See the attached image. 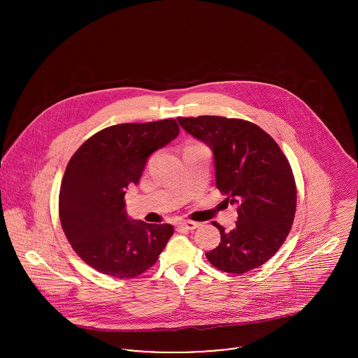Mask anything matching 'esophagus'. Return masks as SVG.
Instances as JSON below:
<instances>
[{"label": "esophagus", "mask_w": 358, "mask_h": 358, "mask_svg": "<svg viewBox=\"0 0 358 358\" xmlns=\"http://www.w3.org/2000/svg\"><path fill=\"white\" fill-rule=\"evenodd\" d=\"M200 226V223H197V222H192V220H186V222H180V223H178V229H183V230H194V229H197Z\"/></svg>", "instance_id": "obj_1"}]
</instances>
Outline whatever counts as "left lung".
<instances>
[{"label":"left lung","instance_id":"left-lung-1","mask_svg":"<svg viewBox=\"0 0 358 358\" xmlns=\"http://www.w3.org/2000/svg\"><path fill=\"white\" fill-rule=\"evenodd\" d=\"M180 127L213 153L216 187L237 204L236 227L205 255L219 270L241 274L264 264L285 241L296 210V185L287 157L255 124L200 115L178 118Z\"/></svg>","mask_w":358,"mask_h":358}]
</instances>
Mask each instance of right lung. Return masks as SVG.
<instances>
[{"instance_id":"add662e5","label":"right lung","mask_w":358,"mask_h":358,"mask_svg":"<svg viewBox=\"0 0 358 358\" xmlns=\"http://www.w3.org/2000/svg\"><path fill=\"white\" fill-rule=\"evenodd\" d=\"M178 135L172 118L118 124L91 136L70 158L59 217L73 250L92 268L122 280L157 262L173 227L128 217L124 196L131 183H139L149 155Z\"/></svg>"}]
</instances>
